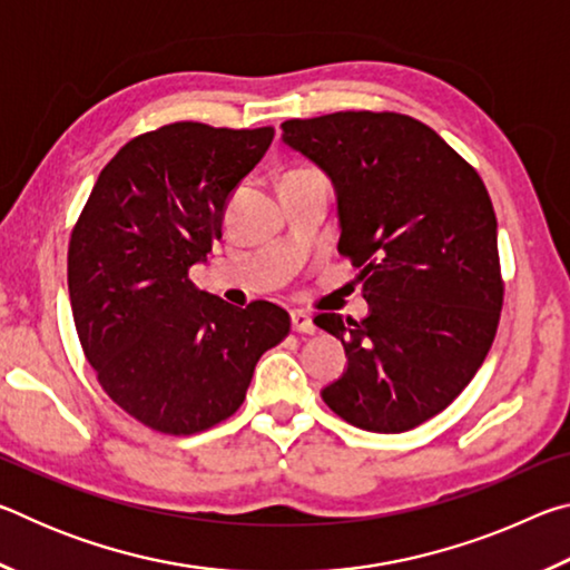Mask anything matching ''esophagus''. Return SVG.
I'll list each match as a JSON object with an SVG mask.
<instances>
[{"label": "esophagus", "instance_id": "obj_1", "mask_svg": "<svg viewBox=\"0 0 570 570\" xmlns=\"http://www.w3.org/2000/svg\"><path fill=\"white\" fill-rule=\"evenodd\" d=\"M292 330L298 334H314L316 324L312 322V316L304 312H292Z\"/></svg>", "mask_w": 570, "mask_h": 570}]
</instances>
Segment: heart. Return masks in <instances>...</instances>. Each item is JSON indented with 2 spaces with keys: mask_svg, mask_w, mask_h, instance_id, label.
Masks as SVG:
<instances>
[{
  "mask_svg": "<svg viewBox=\"0 0 570 570\" xmlns=\"http://www.w3.org/2000/svg\"><path fill=\"white\" fill-rule=\"evenodd\" d=\"M298 173H308V170H294V173H288V176H298Z\"/></svg>",
  "mask_w": 570,
  "mask_h": 570,
  "instance_id": "obj_1",
  "label": "heart"
}]
</instances>
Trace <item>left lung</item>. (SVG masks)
I'll list each match as a JSON object with an SVG mask.
<instances>
[{"mask_svg":"<svg viewBox=\"0 0 570 570\" xmlns=\"http://www.w3.org/2000/svg\"><path fill=\"white\" fill-rule=\"evenodd\" d=\"M282 130L330 176L340 254L370 304L362 322L314 320L346 352L322 397L354 428L407 432L468 387L495 340L503 276L485 183L410 115L346 110Z\"/></svg>","mask_w":570,"mask_h":570,"instance_id":"left-lung-1","label":"left lung"}]
</instances>
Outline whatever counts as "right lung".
<instances>
[{
    "label": "right lung",
    "mask_w": 570,
    "mask_h": 570,
    "mask_svg": "<svg viewBox=\"0 0 570 570\" xmlns=\"http://www.w3.org/2000/svg\"><path fill=\"white\" fill-rule=\"evenodd\" d=\"M274 128L173 122L100 170L72 228L67 286L77 336L108 397L166 435H196L246 400L256 362L292 330L272 302L246 308L188 278L220 238L230 193Z\"/></svg>",
    "instance_id": "obj_1"
}]
</instances>
